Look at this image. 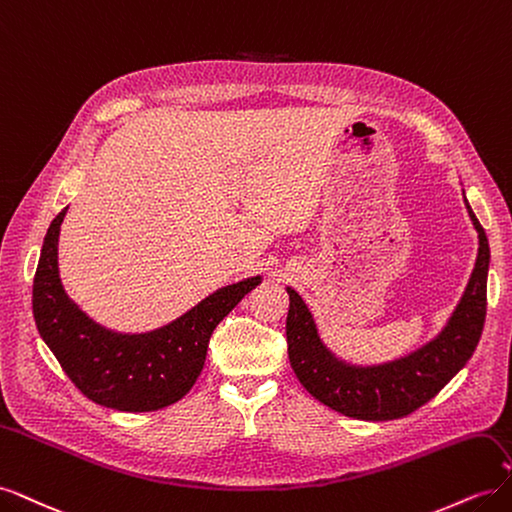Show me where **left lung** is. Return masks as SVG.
Returning <instances> with one entry per match:
<instances>
[{
    "instance_id": "1",
    "label": "left lung",
    "mask_w": 512,
    "mask_h": 512,
    "mask_svg": "<svg viewBox=\"0 0 512 512\" xmlns=\"http://www.w3.org/2000/svg\"><path fill=\"white\" fill-rule=\"evenodd\" d=\"M466 207L478 232V256L470 282L442 331L399 359L356 365L337 356L318 333L314 314L301 294L290 297L286 337L288 359L299 382L324 406L361 421L401 418L436 397L474 354L487 314L489 241L472 207Z\"/></svg>"
}]
</instances>
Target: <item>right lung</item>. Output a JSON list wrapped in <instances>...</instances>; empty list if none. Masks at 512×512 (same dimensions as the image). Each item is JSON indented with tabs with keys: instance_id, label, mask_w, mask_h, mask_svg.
Masks as SVG:
<instances>
[{
	"instance_id": "right-lung-1",
	"label": "right lung",
	"mask_w": 512,
	"mask_h": 512,
	"mask_svg": "<svg viewBox=\"0 0 512 512\" xmlns=\"http://www.w3.org/2000/svg\"><path fill=\"white\" fill-rule=\"evenodd\" d=\"M68 207L51 222L34 277V318L68 378L85 397L121 412H153L190 393L207 359L213 329L262 275L211 292L164 327L121 333L89 318L64 290L57 245Z\"/></svg>"
}]
</instances>
